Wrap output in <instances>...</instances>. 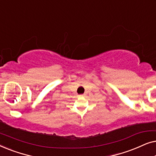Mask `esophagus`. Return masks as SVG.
Listing matches in <instances>:
<instances>
[{
    "instance_id": "obj_1",
    "label": "esophagus",
    "mask_w": 156,
    "mask_h": 156,
    "mask_svg": "<svg viewBox=\"0 0 156 156\" xmlns=\"http://www.w3.org/2000/svg\"><path fill=\"white\" fill-rule=\"evenodd\" d=\"M80 97H84V96H85V94H80Z\"/></svg>"
}]
</instances>
